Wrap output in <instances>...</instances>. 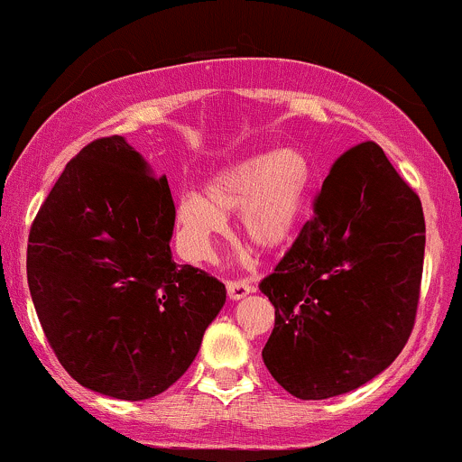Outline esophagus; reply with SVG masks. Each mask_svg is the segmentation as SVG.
Segmentation results:
<instances>
[{
  "label": "esophagus",
  "mask_w": 462,
  "mask_h": 462,
  "mask_svg": "<svg viewBox=\"0 0 462 462\" xmlns=\"http://www.w3.org/2000/svg\"><path fill=\"white\" fill-rule=\"evenodd\" d=\"M253 291H255V286H253L251 282H246V280H229V282H226V292H229V297L233 301L245 300V297L251 295Z\"/></svg>",
  "instance_id": "esophagus-1"
}]
</instances>
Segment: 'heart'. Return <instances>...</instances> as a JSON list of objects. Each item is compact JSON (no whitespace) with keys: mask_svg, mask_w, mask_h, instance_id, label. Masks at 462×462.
Segmentation results:
<instances>
[{"mask_svg":"<svg viewBox=\"0 0 462 462\" xmlns=\"http://www.w3.org/2000/svg\"><path fill=\"white\" fill-rule=\"evenodd\" d=\"M312 171L300 150L282 147L245 158L211 178L205 196L185 191L176 202V233L191 257L209 253L226 231V213L240 211V233L253 251L280 253L300 236L310 202Z\"/></svg>","mask_w":462,"mask_h":462,"instance_id":"1","label":"heart"}]
</instances>
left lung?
<instances>
[{
	"label": "left lung",
	"instance_id": "1",
	"mask_svg": "<svg viewBox=\"0 0 462 462\" xmlns=\"http://www.w3.org/2000/svg\"><path fill=\"white\" fill-rule=\"evenodd\" d=\"M423 255V207L383 150L368 141L337 158L315 216L260 282L275 306L262 350L273 379L319 401L381 374L410 339Z\"/></svg>",
	"mask_w": 462,
	"mask_h": 462
}]
</instances>
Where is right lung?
<instances>
[{
    "label": "right lung",
    "mask_w": 462,
    "mask_h": 462,
    "mask_svg": "<svg viewBox=\"0 0 462 462\" xmlns=\"http://www.w3.org/2000/svg\"><path fill=\"white\" fill-rule=\"evenodd\" d=\"M167 178L123 136L66 165L28 237V286L59 364L83 388L143 401L176 383L222 310L216 277L171 257Z\"/></svg>",
    "instance_id": "obj_1"
}]
</instances>
